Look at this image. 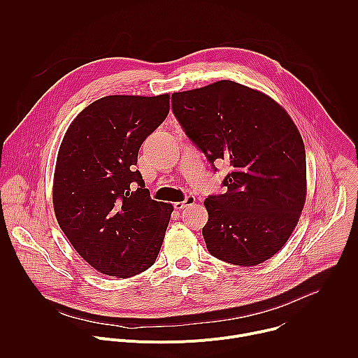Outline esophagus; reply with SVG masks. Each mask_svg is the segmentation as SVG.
Instances as JSON below:
<instances>
[{
    "instance_id": "esophagus-1",
    "label": "esophagus",
    "mask_w": 358,
    "mask_h": 358,
    "mask_svg": "<svg viewBox=\"0 0 358 358\" xmlns=\"http://www.w3.org/2000/svg\"><path fill=\"white\" fill-rule=\"evenodd\" d=\"M195 203V196L194 195H187L184 198V201H180V202H174V208L176 210H182L185 207H189V206H194Z\"/></svg>"
}]
</instances>
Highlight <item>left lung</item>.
I'll list each match as a JSON object with an SVG mask.
<instances>
[{
  "label": "left lung",
  "mask_w": 358,
  "mask_h": 358,
  "mask_svg": "<svg viewBox=\"0 0 358 358\" xmlns=\"http://www.w3.org/2000/svg\"><path fill=\"white\" fill-rule=\"evenodd\" d=\"M187 137L213 166L225 160L227 192L203 203L208 252L224 262L255 266L280 250L306 199V151L290 116L262 92L232 80L171 96Z\"/></svg>",
  "instance_id": "left-lung-1"
}]
</instances>
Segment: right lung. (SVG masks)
<instances>
[{
	"label": "right lung",
	"instance_id": "obj_1",
	"mask_svg": "<svg viewBox=\"0 0 358 358\" xmlns=\"http://www.w3.org/2000/svg\"><path fill=\"white\" fill-rule=\"evenodd\" d=\"M170 112V96L101 97L71 123L59 147L58 224L96 271L130 278L156 262L173 213L151 199L137 164L143 141Z\"/></svg>",
	"mask_w": 358,
	"mask_h": 358
}]
</instances>
